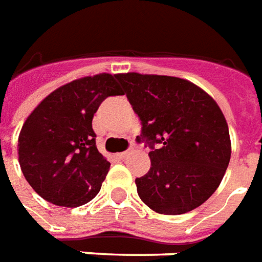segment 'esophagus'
Wrapping results in <instances>:
<instances>
[{"label": "esophagus", "instance_id": "1", "mask_svg": "<svg viewBox=\"0 0 262 262\" xmlns=\"http://www.w3.org/2000/svg\"><path fill=\"white\" fill-rule=\"evenodd\" d=\"M133 152V150L129 148V150H127V151H123V152H119L118 154V158H120V160H124V158H127V157L129 156Z\"/></svg>", "mask_w": 262, "mask_h": 262}]
</instances>
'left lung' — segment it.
Returning a JSON list of instances; mask_svg holds the SVG:
<instances>
[{"mask_svg": "<svg viewBox=\"0 0 262 262\" xmlns=\"http://www.w3.org/2000/svg\"><path fill=\"white\" fill-rule=\"evenodd\" d=\"M141 137L151 148V166L135 180L138 194L152 211L180 215L214 193L231 157L229 125L208 93L187 79L169 75L118 74Z\"/></svg>", "mask_w": 262, "mask_h": 262, "instance_id": "obj_1", "label": "left lung"}]
</instances>
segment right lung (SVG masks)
Listing matches in <instances>:
<instances>
[{
    "instance_id": "right-lung-1",
    "label": "right lung",
    "mask_w": 262,
    "mask_h": 262,
    "mask_svg": "<svg viewBox=\"0 0 262 262\" xmlns=\"http://www.w3.org/2000/svg\"><path fill=\"white\" fill-rule=\"evenodd\" d=\"M118 74L74 79L32 111L18 135L23 174L39 196L60 207H79L101 189L111 164L96 147L92 120L110 96H121Z\"/></svg>"
}]
</instances>
